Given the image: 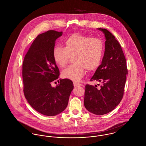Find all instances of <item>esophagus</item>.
I'll return each instance as SVG.
<instances>
[{
	"label": "esophagus",
	"mask_w": 146,
	"mask_h": 146,
	"mask_svg": "<svg viewBox=\"0 0 146 146\" xmlns=\"http://www.w3.org/2000/svg\"><path fill=\"white\" fill-rule=\"evenodd\" d=\"M74 85L75 86H80V85H82V84L74 82Z\"/></svg>",
	"instance_id": "esophagus-1"
}]
</instances>
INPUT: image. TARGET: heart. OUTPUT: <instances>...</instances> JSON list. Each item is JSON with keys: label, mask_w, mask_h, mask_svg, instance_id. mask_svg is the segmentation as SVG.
Wrapping results in <instances>:
<instances>
[{"label": "heart", "mask_w": 146, "mask_h": 146, "mask_svg": "<svg viewBox=\"0 0 146 146\" xmlns=\"http://www.w3.org/2000/svg\"><path fill=\"white\" fill-rule=\"evenodd\" d=\"M64 48L56 45L53 49V58L59 67H63L70 57L74 64L62 72L63 78L79 82L85 69L93 71L100 66L104 51V42L98 38H90L80 33H74L63 41Z\"/></svg>", "instance_id": "1"}]
</instances>
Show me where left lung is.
Masks as SVG:
<instances>
[{
	"label": "left lung",
	"instance_id": "8db88e82",
	"mask_svg": "<svg viewBox=\"0 0 146 146\" xmlns=\"http://www.w3.org/2000/svg\"><path fill=\"white\" fill-rule=\"evenodd\" d=\"M106 38L105 51L102 63L90 81L102 84L85 85L84 104L89 112L98 115L112 111L120 104L124 93L127 68L120 44L107 29L99 28Z\"/></svg>",
	"mask_w": 146,
	"mask_h": 146
}]
</instances>
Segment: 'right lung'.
<instances>
[{
    "mask_svg": "<svg viewBox=\"0 0 146 146\" xmlns=\"http://www.w3.org/2000/svg\"><path fill=\"white\" fill-rule=\"evenodd\" d=\"M62 32L49 30L39 35L26 53L22 63L23 93L29 104L42 115L53 116L67 107L74 89L72 82L60 80L56 88L51 84L59 82L60 70L53 58L56 40ZM56 83V82H55Z\"/></svg>",
    "mask_w": 146,
    "mask_h": 146,
    "instance_id": "obj_1",
    "label": "right lung"
}]
</instances>
